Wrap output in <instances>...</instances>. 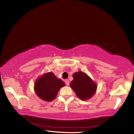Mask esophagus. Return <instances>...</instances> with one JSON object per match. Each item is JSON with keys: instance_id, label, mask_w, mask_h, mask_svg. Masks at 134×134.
Listing matches in <instances>:
<instances>
[{"instance_id": "1", "label": "esophagus", "mask_w": 134, "mask_h": 134, "mask_svg": "<svg viewBox=\"0 0 134 134\" xmlns=\"http://www.w3.org/2000/svg\"><path fill=\"white\" fill-rule=\"evenodd\" d=\"M65 84H66V85H67V86L69 85V83H70L69 80H67V79H66V80H65Z\"/></svg>"}]
</instances>
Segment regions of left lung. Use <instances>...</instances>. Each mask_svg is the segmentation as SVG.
Segmentation results:
<instances>
[{"label": "left lung", "mask_w": 134, "mask_h": 134, "mask_svg": "<svg viewBox=\"0 0 134 134\" xmlns=\"http://www.w3.org/2000/svg\"><path fill=\"white\" fill-rule=\"evenodd\" d=\"M72 77L73 80L70 83V87L79 98L86 100L93 96L97 85L89 76L82 71H79L74 73Z\"/></svg>", "instance_id": "left-lung-1"}]
</instances>
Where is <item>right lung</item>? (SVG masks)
<instances>
[{"mask_svg": "<svg viewBox=\"0 0 134 134\" xmlns=\"http://www.w3.org/2000/svg\"><path fill=\"white\" fill-rule=\"evenodd\" d=\"M65 83L57 78L53 72H49L38 77L34 85V90L37 96L47 102L53 100L58 90L64 86Z\"/></svg>", "mask_w": 134, "mask_h": 134, "instance_id": "1", "label": "right lung"}]
</instances>
